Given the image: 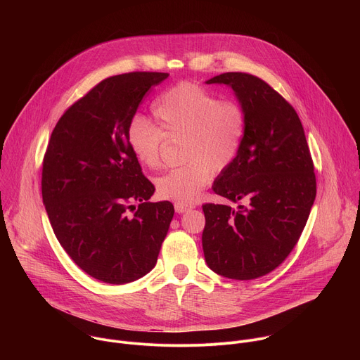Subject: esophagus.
Listing matches in <instances>:
<instances>
[{"label":"esophagus","instance_id":"esophagus-1","mask_svg":"<svg viewBox=\"0 0 360 360\" xmlns=\"http://www.w3.org/2000/svg\"><path fill=\"white\" fill-rule=\"evenodd\" d=\"M193 208H195L193 205H185V203H181V202H175V211H176V214H184V212H188V211H191Z\"/></svg>","mask_w":360,"mask_h":360}]
</instances>
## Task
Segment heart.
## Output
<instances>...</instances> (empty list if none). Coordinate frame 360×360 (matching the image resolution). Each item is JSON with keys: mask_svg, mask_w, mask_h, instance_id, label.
Wrapping results in <instances>:
<instances>
[{"mask_svg": "<svg viewBox=\"0 0 360 360\" xmlns=\"http://www.w3.org/2000/svg\"><path fill=\"white\" fill-rule=\"evenodd\" d=\"M152 112L157 127L142 118L129 125V149L142 167L157 169L165 139L182 141L184 165L157 178L155 186L161 198L192 203L212 174H222L236 160L245 132L243 111L233 101H219L208 89L182 82L160 95Z\"/></svg>", "mask_w": 360, "mask_h": 360, "instance_id": "obj_1", "label": "heart"}]
</instances>
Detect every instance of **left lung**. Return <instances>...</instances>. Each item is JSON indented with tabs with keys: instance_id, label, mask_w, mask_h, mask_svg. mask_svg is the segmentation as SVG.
Wrapping results in <instances>:
<instances>
[{
	"instance_id": "obj_1",
	"label": "left lung",
	"mask_w": 360,
	"mask_h": 360,
	"mask_svg": "<svg viewBox=\"0 0 360 360\" xmlns=\"http://www.w3.org/2000/svg\"><path fill=\"white\" fill-rule=\"evenodd\" d=\"M233 89L245 115L236 160L214 192L238 208L205 203L202 248L218 275L249 281L276 269L297 243L316 196L314 162L289 102L261 78L225 72L207 81Z\"/></svg>"
}]
</instances>
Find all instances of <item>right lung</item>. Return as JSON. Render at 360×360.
Here are the masks:
<instances>
[{"label": "right lung", "mask_w": 360, "mask_h": 360, "mask_svg": "<svg viewBox=\"0 0 360 360\" xmlns=\"http://www.w3.org/2000/svg\"><path fill=\"white\" fill-rule=\"evenodd\" d=\"M167 72L110 77L57 122L42 162V202L71 259L105 283L134 282L152 271L174 218L128 145V129L145 94ZM139 202L135 207L131 203Z\"/></svg>", "instance_id": "add662e5"}]
</instances>
